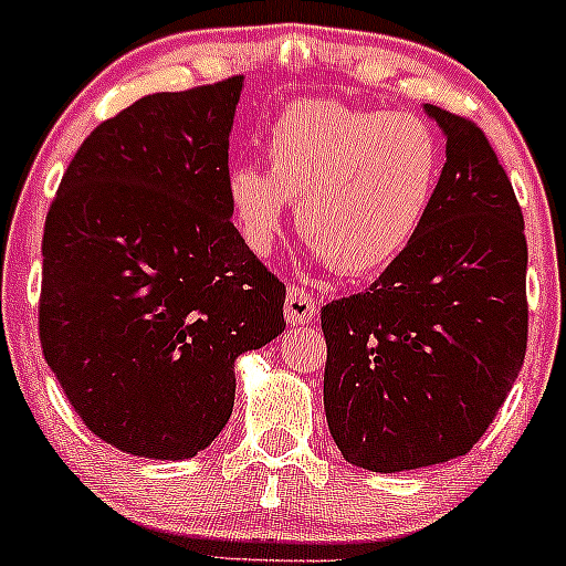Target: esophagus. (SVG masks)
Listing matches in <instances>:
<instances>
[{
    "mask_svg": "<svg viewBox=\"0 0 566 566\" xmlns=\"http://www.w3.org/2000/svg\"><path fill=\"white\" fill-rule=\"evenodd\" d=\"M316 313L318 307L311 291L300 289V285H289V294H285V318L291 324H311L316 318Z\"/></svg>",
    "mask_w": 566,
    "mask_h": 566,
    "instance_id": "esophagus-1",
    "label": "esophagus"
}]
</instances>
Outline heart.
Returning <instances> with one entry per match:
<instances>
[{"mask_svg": "<svg viewBox=\"0 0 566 566\" xmlns=\"http://www.w3.org/2000/svg\"><path fill=\"white\" fill-rule=\"evenodd\" d=\"M264 153L270 171L237 163L226 177L244 244L270 253L285 201H294L302 240L348 277L384 270L409 250L441 177L439 136L409 111L291 103L272 122Z\"/></svg>", "mask_w": 566, "mask_h": 566, "instance_id": "1", "label": "heart"}]
</instances>
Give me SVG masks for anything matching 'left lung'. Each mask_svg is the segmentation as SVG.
I'll return each instance as SVG.
<instances>
[{
  "label": "left lung",
  "instance_id": "obj_1",
  "mask_svg": "<svg viewBox=\"0 0 566 566\" xmlns=\"http://www.w3.org/2000/svg\"><path fill=\"white\" fill-rule=\"evenodd\" d=\"M447 163L417 240L363 294L322 307L324 411L368 471L465 455L510 395L528 340L523 212L485 133L424 106Z\"/></svg>",
  "mask_w": 566,
  "mask_h": 566
}]
</instances>
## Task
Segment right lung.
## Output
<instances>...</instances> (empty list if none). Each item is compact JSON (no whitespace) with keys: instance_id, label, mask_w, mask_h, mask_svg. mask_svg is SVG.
<instances>
[{"instance_id":"add662e5","label":"right lung","mask_w":566,"mask_h":566,"mask_svg":"<svg viewBox=\"0 0 566 566\" xmlns=\"http://www.w3.org/2000/svg\"><path fill=\"white\" fill-rule=\"evenodd\" d=\"M242 75L136 101L86 136L43 231L40 343L86 428L193 458L234 409V363L285 329V285L231 223Z\"/></svg>"}]
</instances>
